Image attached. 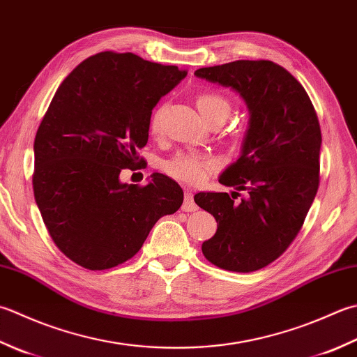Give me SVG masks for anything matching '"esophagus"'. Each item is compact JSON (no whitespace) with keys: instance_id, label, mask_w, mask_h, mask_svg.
<instances>
[{"instance_id":"34e87169","label":"esophagus","mask_w":357,"mask_h":357,"mask_svg":"<svg viewBox=\"0 0 357 357\" xmlns=\"http://www.w3.org/2000/svg\"><path fill=\"white\" fill-rule=\"evenodd\" d=\"M198 208L197 202L193 199V193L190 190H185V197H184V204H183V211L184 212H195Z\"/></svg>"}]
</instances>
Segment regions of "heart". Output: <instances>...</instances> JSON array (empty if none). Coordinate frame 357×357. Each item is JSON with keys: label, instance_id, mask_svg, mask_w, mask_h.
I'll return each mask as SVG.
<instances>
[{"label": "heart", "instance_id": "obj_1", "mask_svg": "<svg viewBox=\"0 0 357 357\" xmlns=\"http://www.w3.org/2000/svg\"><path fill=\"white\" fill-rule=\"evenodd\" d=\"M197 107L199 109L201 116L204 121L213 116H229L230 105L225 97L215 93H202L197 99ZM160 123V111H156L151 116L150 127L153 131L159 130ZM216 169V159L207 155H201V153L195 151H185L178 153L172 159L165 160L164 172L169 173L170 176L176 178L178 181H183L187 184H201L206 181L213 170Z\"/></svg>", "mask_w": 357, "mask_h": 357}]
</instances>
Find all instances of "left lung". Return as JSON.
I'll return each mask as SVG.
<instances>
[{
    "label": "left lung",
    "mask_w": 357,
    "mask_h": 357,
    "mask_svg": "<svg viewBox=\"0 0 357 357\" xmlns=\"http://www.w3.org/2000/svg\"><path fill=\"white\" fill-rule=\"evenodd\" d=\"M198 79L230 88L249 111L240 158L218 181L227 193H197L215 216L216 234L202 254L221 269L252 272L277 260L303 226L319 188L322 135L305 88L268 60H236L195 71Z\"/></svg>",
    "instance_id": "left-lung-1"
}]
</instances>
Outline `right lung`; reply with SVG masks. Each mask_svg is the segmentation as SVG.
Returning a JSON list of instances; mask_svg holds the SVG:
<instances>
[{
	"label": "right lung",
	"mask_w": 357,
	"mask_h": 357,
	"mask_svg": "<svg viewBox=\"0 0 357 357\" xmlns=\"http://www.w3.org/2000/svg\"><path fill=\"white\" fill-rule=\"evenodd\" d=\"M187 69L131 52L83 60L55 93L33 142V195L46 229L69 260L91 271L130 260L184 192L162 173L145 187L122 183L149 142L151 111Z\"/></svg>",
	"instance_id": "add662e5"
}]
</instances>
